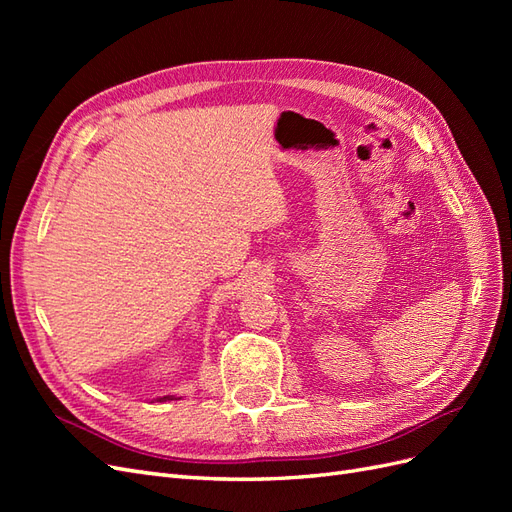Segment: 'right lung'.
Listing matches in <instances>:
<instances>
[{
  "label": "right lung",
  "instance_id": "obj_1",
  "mask_svg": "<svg viewBox=\"0 0 512 512\" xmlns=\"http://www.w3.org/2000/svg\"><path fill=\"white\" fill-rule=\"evenodd\" d=\"M173 399H181L177 395H164V397H158V401H173Z\"/></svg>",
  "mask_w": 512,
  "mask_h": 512
}]
</instances>
